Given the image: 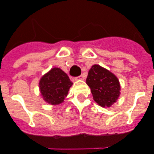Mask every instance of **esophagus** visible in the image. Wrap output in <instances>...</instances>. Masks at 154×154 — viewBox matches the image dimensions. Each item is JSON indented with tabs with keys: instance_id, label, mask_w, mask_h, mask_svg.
I'll return each instance as SVG.
<instances>
[{
	"instance_id": "esophagus-1",
	"label": "esophagus",
	"mask_w": 154,
	"mask_h": 154,
	"mask_svg": "<svg viewBox=\"0 0 154 154\" xmlns=\"http://www.w3.org/2000/svg\"><path fill=\"white\" fill-rule=\"evenodd\" d=\"M77 79H79V80H83V79H84V75H83V74H82L81 76L77 77Z\"/></svg>"
}]
</instances>
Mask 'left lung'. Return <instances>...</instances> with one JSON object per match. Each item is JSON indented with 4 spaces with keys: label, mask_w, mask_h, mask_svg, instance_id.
I'll return each instance as SVG.
<instances>
[{
    "label": "left lung",
    "mask_w": 154,
    "mask_h": 154,
    "mask_svg": "<svg viewBox=\"0 0 154 154\" xmlns=\"http://www.w3.org/2000/svg\"><path fill=\"white\" fill-rule=\"evenodd\" d=\"M87 84L91 89L93 99L99 106L111 107L120 95L118 77L99 65H93L88 72Z\"/></svg>",
    "instance_id": "left-lung-1"
}]
</instances>
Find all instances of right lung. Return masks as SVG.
<instances>
[{"label":"right lung","mask_w":154,"mask_h":154,"mask_svg":"<svg viewBox=\"0 0 154 154\" xmlns=\"http://www.w3.org/2000/svg\"><path fill=\"white\" fill-rule=\"evenodd\" d=\"M72 82L62 69L51 68L39 82L40 92L45 102L51 105L62 103L68 94Z\"/></svg>","instance_id":"right-lung-1"}]
</instances>
